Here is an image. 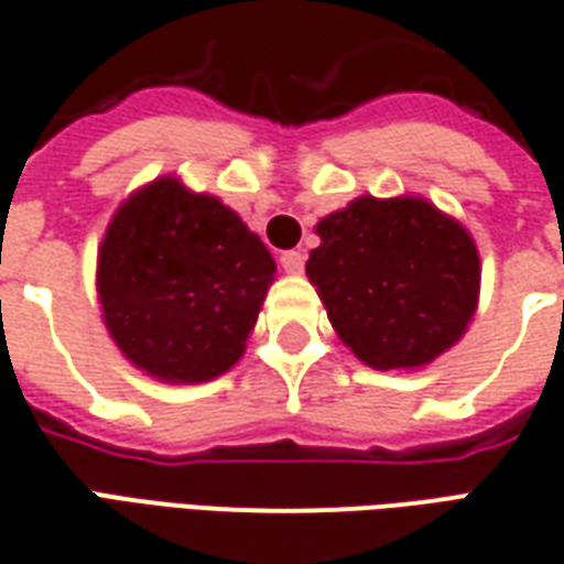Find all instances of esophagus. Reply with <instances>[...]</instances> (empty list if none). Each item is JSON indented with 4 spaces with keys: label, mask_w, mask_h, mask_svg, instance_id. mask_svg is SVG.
Returning a JSON list of instances; mask_svg holds the SVG:
<instances>
[{
    "label": "esophagus",
    "mask_w": 564,
    "mask_h": 564,
    "mask_svg": "<svg viewBox=\"0 0 564 564\" xmlns=\"http://www.w3.org/2000/svg\"><path fill=\"white\" fill-rule=\"evenodd\" d=\"M282 268H285V273H303L305 268V256L300 253V250H288V253H282Z\"/></svg>",
    "instance_id": "34e87169"
}]
</instances>
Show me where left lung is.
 Instances as JSON below:
<instances>
[{"label":"left lung","mask_w":564,"mask_h":564,"mask_svg":"<svg viewBox=\"0 0 564 564\" xmlns=\"http://www.w3.org/2000/svg\"><path fill=\"white\" fill-rule=\"evenodd\" d=\"M305 273L332 326L376 369L425 367L477 308L480 259L448 215L419 197H358L317 224Z\"/></svg>","instance_id":"1"}]
</instances>
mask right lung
Listing matches in <instances>:
<instances>
[{"instance_id": "add662e5", "label": "right lung", "mask_w": 564, "mask_h": 564, "mask_svg": "<svg viewBox=\"0 0 564 564\" xmlns=\"http://www.w3.org/2000/svg\"><path fill=\"white\" fill-rule=\"evenodd\" d=\"M273 273L236 212L162 177L116 212L98 300L112 340L148 376L209 381L245 352Z\"/></svg>"}]
</instances>
